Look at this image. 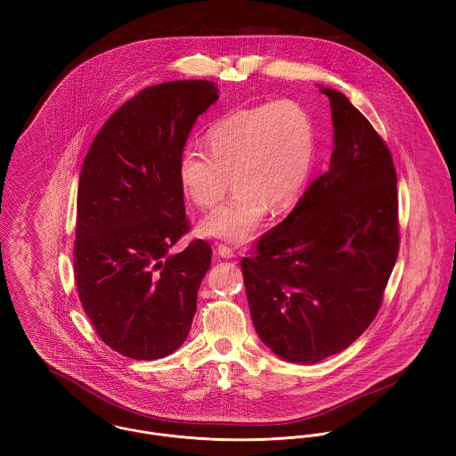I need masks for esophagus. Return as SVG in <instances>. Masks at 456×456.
I'll list each match as a JSON object with an SVG mask.
<instances>
[{"instance_id":"1","label":"esophagus","mask_w":456,"mask_h":456,"mask_svg":"<svg viewBox=\"0 0 456 456\" xmlns=\"http://www.w3.org/2000/svg\"><path fill=\"white\" fill-rule=\"evenodd\" d=\"M219 258H226V260H230V258H233L235 256V251L232 249V248H228V246H224V244H219L217 248H216V251H214Z\"/></svg>"}]
</instances>
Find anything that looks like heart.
Wrapping results in <instances>:
<instances>
[{
	"mask_svg": "<svg viewBox=\"0 0 456 456\" xmlns=\"http://www.w3.org/2000/svg\"><path fill=\"white\" fill-rule=\"evenodd\" d=\"M207 151L186 147L179 159V181L198 208L216 207L198 232L233 244L251 240L266 210L291 208L304 193L316 154L311 112L295 100H281L223 116L205 133Z\"/></svg>",
	"mask_w": 456,
	"mask_h": 456,
	"instance_id": "b5f03b06",
	"label": "heart"
}]
</instances>
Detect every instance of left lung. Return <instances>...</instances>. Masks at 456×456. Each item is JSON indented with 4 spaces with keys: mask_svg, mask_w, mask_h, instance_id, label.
<instances>
[{
    "mask_svg": "<svg viewBox=\"0 0 456 456\" xmlns=\"http://www.w3.org/2000/svg\"><path fill=\"white\" fill-rule=\"evenodd\" d=\"M320 89L333 125L328 172L240 261L261 342L302 365L344 351L369 328L398 255L390 151L346 94Z\"/></svg>",
    "mask_w": 456,
    "mask_h": 456,
    "instance_id": "obj_1",
    "label": "left lung"
}]
</instances>
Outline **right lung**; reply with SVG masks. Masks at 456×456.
<instances>
[{
	"label": "right lung",
	"instance_id": "right-lung-1",
	"mask_svg": "<svg viewBox=\"0 0 456 456\" xmlns=\"http://www.w3.org/2000/svg\"><path fill=\"white\" fill-rule=\"evenodd\" d=\"M208 80L151 86L94 136L84 159L75 230V282L100 338L133 360L168 356L186 340L210 246L191 242L179 159L217 102Z\"/></svg>",
	"mask_w": 456,
	"mask_h": 456
}]
</instances>
